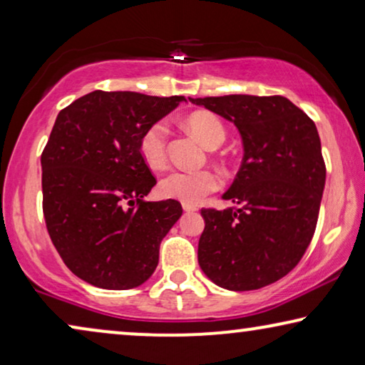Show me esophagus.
Here are the masks:
<instances>
[{
    "mask_svg": "<svg viewBox=\"0 0 365 365\" xmlns=\"http://www.w3.org/2000/svg\"><path fill=\"white\" fill-rule=\"evenodd\" d=\"M182 209L186 212H194V211H197V207L196 206H192V204H182Z\"/></svg>",
    "mask_w": 365,
    "mask_h": 365,
    "instance_id": "esophagus-1",
    "label": "esophagus"
}]
</instances>
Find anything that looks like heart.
Returning a JSON list of instances; mask_svg holds the SVG:
<instances>
[{"instance_id":"b5f03b06","label":"heart","mask_w":365,"mask_h":365,"mask_svg":"<svg viewBox=\"0 0 365 365\" xmlns=\"http://www.w3.org/2000/svg\"><path fill=\"white\" fill-rule=\"evenodd\" d=\"M186 128L207 149H216L226 139L221 121L211 113L197 111L186 118ZM168 126L154 123L143 133L139 153L144 163L154 171H159L168 163ZM221 187V178L212 171H173L159 182V192L168 199H176L184 204L201 202L207 194Z\"/></svg>"}]
</instances>
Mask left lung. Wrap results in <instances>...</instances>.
<instances>
[{
    "instance_id": "obj_1",
    "label": "left lung",
    "mask_w": 365,
    "mask_h": 365,
    "mask_svg": "<svg viewBox=\"0 0 365 365\" xmlns=\"http://www.w3.org/2000/svg\"><path fill=\"white\" fill-rule=\"evenodd\" d=\"M189 101L234 123L244 146L241 169L222 194L232 206L201 211L199 266L229 291L269 286L297 266L316 231L326 186L316 124L284 96Z\"/></svg>"
}]
</instances>
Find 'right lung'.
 <instances>
[{"instance_id": "right-lung-1", "label": "right lung", "mask_w": 365, "mask_h": 365, "mask_svg": "<svg viewBox=\"0 0 365 365\" xmlns=\"http://www.w3.org/2000/svg\"><path fill=\"white\" fill-rule=\"evenodd\" d=\"M184 96L93 91L59 111L41 154L43 214L69 271L91 286H141L181 204L144 201L156 178L139 153L143 133Z\"/></svg>"}]
</instances>
